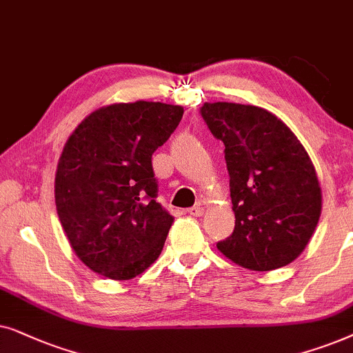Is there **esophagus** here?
Masks as SVG:
<instances>
[{
  "instance_id": "1",
  "label": "esophagus",
  "mask_w": 353,
  "mask_h": 353,
  "mask_svg": "<svg viewBox=\"0 0 353 353\" xmlns=\"http://www.w3.org/2000/svg\"><path fill=\"white\" fill-rule=\"evenodd\" d=\"M187 213L192 214V216H203L205 208L201 205H196V206H192V208L187 211Z\"/></svg>"
}]
</instances>
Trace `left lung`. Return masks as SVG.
<instances>
[{
    "label": "left lung",
    "instance_id": "8db88e82",
    "mask_svg": "<svg viewBox=\"0 0 353 353\" xmlns=\"http://www.w3.org/2000/svg\"><path fill=\"white\" fill-rule=\"evenodd\" d=\"M201 116L224 143L236 228L216 243L236 265L271 271L308 245L321 187L307 150L278 116L253 105L205 103Z\"/></svg>",
    "mask_w": 353,
    "mask_h": 353
}]
</instances>
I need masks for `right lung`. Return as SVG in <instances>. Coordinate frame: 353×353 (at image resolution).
I'll use <instances>...</instances> for the list:
<instances>
[{
    "instance_id": "add662e5",
    "label": "right lung",
    "mask_w": 353,
    "mask_h": 353,
    "mask_svg": "<svg viewBox=\"0 0 353 353\" xmlns=\"http://www.w3.org/2000/svg\"><path fill=\"white\" fill-rule=\"evenodd\" d=\"M182 114L159 101L114 103L90 112L64 145L56 211L79 260L105 278L134 279L163 250L174 218L154 200L152 154Z\"/></svg>"
}]
</instances>
